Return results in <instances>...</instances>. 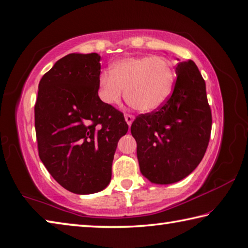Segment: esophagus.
Returning <instances> with one entry per match:
<instances>
[{
	"instance_id": "esophagus-1",
	"label": "esophagus",
	"mask_w": 248,
	"mask_h": 248,
	"mask_svg": "<svg viewBox=\"0 0 248 248\" xmlns=\"http://www.w3.org/2000/svg\"><path fill=\"white\" fill-rule=\"evenodd\" d=\"M124 117H125V121H126V123H127L128 126H131L132 123H133V121H134V119H135V117H134V115H131V114H125Z\"/></svg>"
}]
</instances>
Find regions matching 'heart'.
Segmentation results:
<instances>
[{
    "label": "heart",
    "mask_w": 248,
    "mask_h": 248,
    "mask_svg": "<svg viewBox=\"0 0 248 248\" xmlns=\"http://www.w3.org/2000/svg\"><path fill=\"white\" fill-rule=\"evenodd\" d=\"M174 72L171 62L160 56L125 57L97 78V95L115 105L125 97L134 108L149 113L159 108L171 94Z\"/></svg>",
    "instance_id": "1"
}]
</instances>
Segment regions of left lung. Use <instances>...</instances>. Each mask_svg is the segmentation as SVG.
<instances>
[{"label": "left lung", "mask_w": 248, "mask_h": 248, "mask_svg": "<svg viewBox=\"0 0 248 248\" xmlns=\"http://www.w3.org/2000/svg\"><path fill=\"white\" fill-rule=\"evenodd\" d=\"M172 94L157 111L137 116L131 133L144 177L170 185L189 176L208 148L212 114L205 82L192 60L179 62Z\"/></svg>", "instance_id": "left-lung-1"}]
</instances>
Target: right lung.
I'll return each instance as SVG.
<instances>
[{"mask_svg": "<svg viewBox=\"0 0 248 248\" xmlns=\"http://www.w3.org/2000/svg\"><path fill=\"white\" fill-rule=\"evenodd\" d=\"M100 60L95 52L59 59L40 80L35 104L40 160L77 194L107 188L117 141L128 131L123 114L97 95Z\"/></svg>", "mask_w": 248, "mask_h": 248, "instance_id": "obj_1", "label": "right lung"}]
</instances>
